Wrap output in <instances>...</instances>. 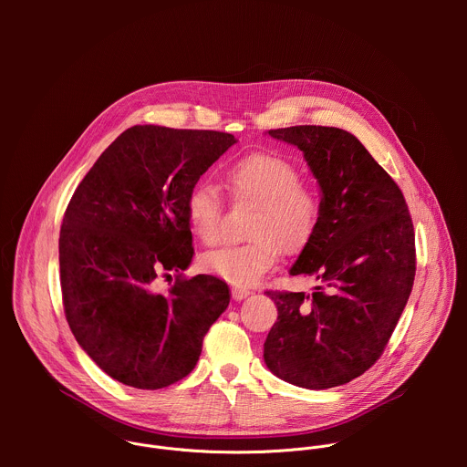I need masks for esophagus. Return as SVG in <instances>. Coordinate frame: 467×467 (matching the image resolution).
<instances>
[{
	"label": "esophagus",
	"instance_id": "34e87169",
	"mask_svg": "<svg viewBox=\"0 0 467 467\" xmlns=\"http://www.w3.org/2000/svg\"><path fill=\"white\" fill-rule=\"evenodd\" d=\"M233 297L236 299V301H242V299H245L251 292L247 290V288H242V286H233Z\"/></svg>",
	"mask_w": 467,
	"mask_h": 467
}]
</instances>
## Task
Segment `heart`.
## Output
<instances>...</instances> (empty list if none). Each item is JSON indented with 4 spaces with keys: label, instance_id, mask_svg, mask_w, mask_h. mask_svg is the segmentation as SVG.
<instances>
[{
    "label": "heart",
    "instance_id": "1",
    "mask_svg": "<svg viewBox=\"0 0 467 467\" xmlns=\"http://www.w3.org/2000/svg\"><path fill=\"white\" fill-rule=\"evenodd\" d=\"M225 186L236 203L254 205L245 231L249 242L205 254L203 265L233 285L249 286L272 270L279 251L294 254L312 240L321 220V199L301 182L294 162L268 153L234 162L225 173ZM184 209L199 240L205 245L220 244L225 203L214 184L195 182Z\"/></svg>",
    "mask_w": 467,
    "mask_h": 467
}]
</instances>
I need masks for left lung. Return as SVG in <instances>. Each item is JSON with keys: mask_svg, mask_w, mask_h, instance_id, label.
I'll return each mask as SVG.
<instances>
[{"mask_svg": "<svg viewBox=\"0 0 467 467\" xmlns=\"http://www.w3.org/2000/svg\"><path fill=\"white\" fill-rule=\"evenodd\" d=\"M268 135L303 151L321 220L290 268L314 277V292H265L279 316L264 362L290 384L335 388L379 360L405 310L416 275L412 218L403 192L351 132L296 125Z\"/></svg>", "mask_w": 467, "mask_h": 467, "instance_id": "left-lung-1", "label": "left lung"}]
</instances>
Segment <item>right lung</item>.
<instances>
[{"label": "right lung", "mask_w": 467, "mask_h": 467, "mask_svg": "<svg viewBox=\"0 0 467 467\" xmlns=\"http://www.w3.org/2000/svg\"><path fill=\"white\" fill-rule=\"evenodd\" d=\"M236 139L229 132L135 125L76 188L58 238L62 305L83 351L112 379L159 389L184 379L229 306L225 281L195 275L166 294L155 279L186 270V195Z\"/></svg>", "instance_id": "obj_1"}]
</instances>
